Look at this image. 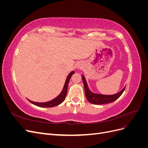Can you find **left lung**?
I'll return each instance as SVG.
<instances>
[{
  "label": "left lung",
  "instance_id": "obj_1",
  "mask_svg": "<svg viewBox=\"0 0 148 148\" xmlns=\"http://www.w3.org/2000/svg\"><path fill=\"white\" fill-rule=\"evenodd\" d=\"M82 79L84 84L85 96H86L87 100L89 102L92 103V104L99 105L112 102L115 100H117L118 98L122 95V93L123 92L125 89V87H124L120 92L112 95H100V94L94 93L89 90V89L88 88V84L86 81V79H85L83 75H82Z\"/></svg>",
  "mask_w": 148,
  "mask_h": 148
}]
</instances>
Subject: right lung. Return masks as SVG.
<instances>
[{"instance_id":"add662e5","label":"right lung","mask_w":148,"mask_h":148,"mask_svg":"<svg viewBox=\"0 0 148 148\" xmlns=\"http://www.w3.org/2000/svg\"><path fill=\"white\" fill-rule=\"evenodd\" d=\"M73 73H75V71H72L69 74L68 77H67L65 81L64 88H63V89H62L61 93L57 97H56L55 99H53L50 101H48L46 102H33L32 101H30L29 99H28V101L31 103H32V104H33L36 106H39V107H55L56 106L60 104L61 103L64 101L65 98L66 96L69 83V81L70 79V78L71 77V76L73 75Z\"/></svg>"}]
</instances>
